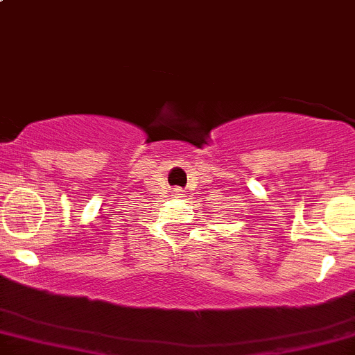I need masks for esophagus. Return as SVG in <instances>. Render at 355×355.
Instances as JSON below:
<instances>
[{"label":"esophagus","instance_id":"obj_1","mask_svg":"<svg viewBox=\"0 0 355 355\" xmlns=\"http://www.w3.org/2000/svg\"><path fill=\"white\" fill-rule=\"evenodd\" d=\"M174 196H176V198H182V196H184V189L176 188V189H174Z\"/></svg>","mask_w":355,"mask_h":355}]
</instances>
